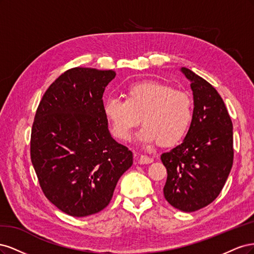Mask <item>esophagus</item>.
<instances>
[{
	"label": "esophagus",
	"instance_id": "esophagus-1",
	"mask_svg": "<svg viewBox=\"0 0 254 254\" xmlns=\"http://www.w3.org/2000/svg\"><path fill=\"white\" fill-rule=\"evenodd\" d=\"M152 162H153L152 158L144 156V155H141L140 158H139V161H137V163H139V164H150Z\"/></svg>",
	"mask_w": 254,
	"mask_h": 254
}]
</instances>
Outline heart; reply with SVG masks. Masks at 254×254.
I'll list each match as a JSON object with an SVG mask.
<instances>
[{"mask_svg": "<svg viewBox=\"0 0 254 254\" xmlns=\"http://www.w3.org/2000/svg\"><path fill=\"white\" fill-rule=\"evenodd\" d=\"M103 112L115 139L128 140L133 129L144 126L139 133L143 143L174 146L188 134L193 122V99L187 92L175 90L164 82L146 80L133 83L125 99L108 98Z\"/></svg>", "mask_w": 254, "mask_h": 254, "instance_id": "b5f03b06", "label": "heart"}]
</instances>
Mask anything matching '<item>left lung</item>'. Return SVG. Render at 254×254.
Returning <instances> with one entry per match:
<instances>
[{
	"label": "left lung",
	"mask_w": 254,
	"mask_h": 254,
	"mask_svg": "<svg viewBox=\"0 0 254 254\" xmlns=\"http://www.w3.org/2000/svg\"><path fill=\"white\" fill-rule=\"evenodd\" d=\"M181 72L190 82L194 117L183 142L161 155L167 179L163 189L168 203L195 212L219 195L233 164V125L215 88L190 68Z\"/></svg>",
	"instance_id": "1"
}]
</instances>
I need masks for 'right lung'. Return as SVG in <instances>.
<instances>
[{
  "label": "right lung",
  "instance_id": "add662e5",
  "mask_svg": "<svg viewBox=\"0 0 254 254\" xmlns=\"http://www.w3.org/2000/svg\"><path fill=\"white\" fill-rule=\"evenodd\" d=\"M112 70L74 67L54 81L38 106L30 159L43 193L74 217L109 204L132 152L115 141L103 112V94Z\"/></svg>",
  "mask_w": 254,
  "mask_h": 254
}]
</instances>
